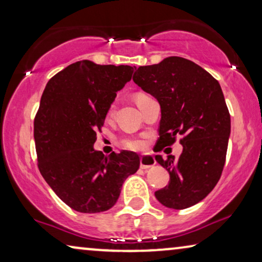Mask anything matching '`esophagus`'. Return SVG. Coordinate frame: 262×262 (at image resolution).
<instances>
[{"label":"esophagus","mask_w":262,"mask_h":262,"mask_svg":"<svg viewBox=\"0 0 262 262\" xmlns=\"http://www.w3.org/2000/svg\"><path fill=\"white\" fill-rule=\"evenodd\" d=\"M156 161L152 156L149 155H144L141 157V168L142 169H148V168L155 166Z\"/></svg>","instance_id":"obj_1"}]
</instances>
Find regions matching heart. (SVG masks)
Returning <instances> with one entry per match:
<instances>
[{
    "label": "heart",
    "mask_w": 262,
    "mask_h": 262,
    "mask_svg": "<svg viewBox=\"0 0 262 262\" xmlns=\"http://www.w3.org/2000/svg\"><path fill=\"white\" fill-rule=\"evenodd\" d=\"M143 96H146V95H138L137 100L143 98ZM114 111H116V102H112L110 105L108 110H107V117H112ZM121 145H123L125 149L136 150V151H138V150H142L143 148H144V143H143L142 141H139V139H136V138H125L121 141Z\"/></svg>",
    "instance_id": "1"
}]
</instances>
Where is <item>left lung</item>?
Returning <instances> with one entry per match:
<instances>
[{
	"mask_svg": "<svg viewBox=\"0 0 262 262\" xmlns=\"http://www.w3.org/2000/svg\"><path fill=\"white\" fill-rule=\"evenodd\" d=\"M132 80L161 106L157 151L181 136L179 159L155 156L169 171V182L155 196L169 209L195 205L217 185L227 157L230 114L220 83L198 64L177 56L137 68Z\"/></svg>",
	"mask_w": 262,
	"mask_h": 262,
	"instance_id": "left-lung-1",
	"label": "left lung"
}]
</instances>
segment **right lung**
<instances>
[{"mask_svg": "<svg viewBox=\"0 0 262 262\" xmlns=\"http://www.w3.org/2000/svg\"><path fill=\"white\" fill-rule=\"evenodd\" d=\"M134 68L80 60L50 78L41 95L34 118L38 168L59 199L77 212L110 210L124 181L139 168L136 152L106 157L93 148L107 110Z\"/></svg>", "mask_w": 262, "mask_h": 262, "instance_id": "right-lung-1", "label": "right lung"}]
</instances>
